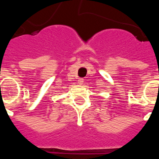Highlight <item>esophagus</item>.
<instances>
[{"label": "esophagus", "instance_id": "1", "mask_svg": "<svg viewBox=\"0 0 159 159\" xmlns=\"http://www.w3.org/2000/svg\"><path fill=\"white\" fill-rule=\"evenodd\" d=\"M78 84H80V85H81V84L84 83V79L83 78H79V80H78Z\"/></svg>", "mask_w": 159, "mask_h": 159}]
</instances>
